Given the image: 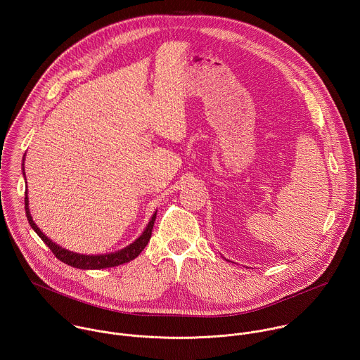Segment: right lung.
Masks as SVG:
<instances>
[{
  "label": "right lung",
  "mask_w": 360,
  "mask_h": 360,
  "mask_svg": "<svg viewBox=\"0 0 360 360\" xmlns=\"http://www.w3.org/2000/svg\"><path fill=\"white\" fill-rule=\"evenodd\" d=\"M24 167V164H22ZM22 174L25 175L24 172V168H22ZM25 215H27V219H28V224L31 225V228L37 232V235L44 240V243L53 250V253L57 256V258L70 265V266H74V268H78V269H104V268H114V266H118V265H122V264H127L132 259H135L136 256L143 250V248L148 245L149 239H150V235H152V228H153V222H155V218H157V212L152 215L150 221L148 222L145 231L142 232V235L135 239L131 245H128L127 248L121 249V250H117V252H111V253H105V255H81V253H75V252H71L65 248H61L60 245H57L56 242L51 240L48 236L44 235V232H41V229L35 225V222L32 221V217L30 214V208H28V198H27V192H25Z\"/></svg>",
  "instance_id": "add662e5"
}]
</instances>
